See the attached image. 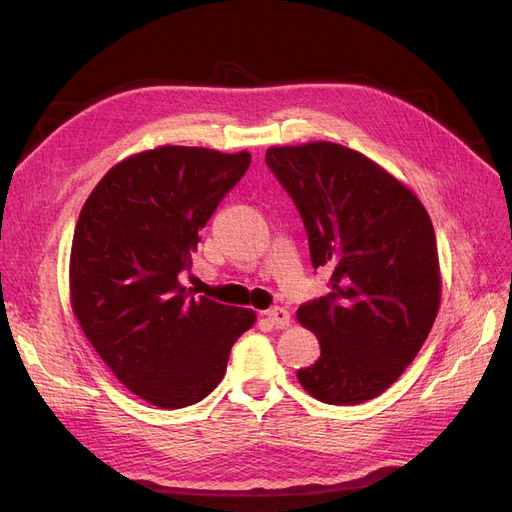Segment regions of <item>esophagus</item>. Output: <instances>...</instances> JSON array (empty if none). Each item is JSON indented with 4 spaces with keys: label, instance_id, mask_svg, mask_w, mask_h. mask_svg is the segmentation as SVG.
<instances>
[{
    "label": "esophagus",
    "instance_id": "1",
    "mask_svg": "<svg viewBox=\"0 0 512 512\" xmlns=\"http://www.w3.org/2000/svg\"><path fill=\"white\" fill-rule=\"evenodd\" d=\"M265 316L271 322V327H275V329L290 327V314L286 312L284 307H273V309H269Z\"/></svg>",
    "mask_w": 512,
    "mask_h": 512
}]
</instances>
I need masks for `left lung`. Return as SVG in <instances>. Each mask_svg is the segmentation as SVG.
Returning a JSON list of instances; mask_svg holds the SVG:
<instances>
[{
  "label": "left lung",
  "mask_w": 512,
  "mask_h": 512,
  "mask_svg": "<svg viewBox=\"0 0 512 512\" xmlns=\"http://www.w3.org/2000/svg\"><path fill=\"white\" fill-rule=\"evenodd\" d=\"M267 166L297 205L314 269L331 292L299 307L320 359L297 371L331 406L374 399L404 374L438 316L436 232L404 183L337 143L267 149Z\"/></svg>",
  "instance_id": "obj_1"
}]
</instances>
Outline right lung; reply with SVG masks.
I'll return each mask as SVG.
<instances>
[{
  "label": "right lung",
  "mask_w": 512,
  "mask_h": 512,
  "mask_svg": "<svg viewBox=\"0 0 512 512\" xmlns=\"http://www.w3.org/2000/svg\"><path fill=\"white\" fill-rule=\"evenodd\" d=\"M252 156L166 145L113 166L74 228L70 303L85 337L121 384L175 410L207 397L252 309L194 297L179 284L222 198Z\"/></svg>",
  "instance_id": "add662e5"
}]
</instances>
